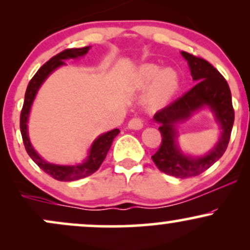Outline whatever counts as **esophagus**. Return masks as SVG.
Instances as JSON below:
<instances>
[{"mask_svg":"<svg viewBox=\"0 0 250 250\" xmlns=\"http://www.w3.org/2000/svg\"><path fill=\"white\" fill-rule=\"evenodd\" d=\"M128 128L129 129H135V130H139V129L143 128V121L139 117H135V119H131L130 121L128 122Z\"/></svg>","mask_w":250,"mask_h":250,"instance_id":"esophagus-1","label":"esophagus"}]
</instances>
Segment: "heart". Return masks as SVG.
Masks as SVG:
<instances>
[{
    "label": "heart",
    "instance_id": "obj_1",
    "mask_svg": "<svg viewBox=\"0 0 250 250\" xmlns=\"http://www.w3.org/2000/svg\"><path fill=\"white\" fill-rule=\"evenodd\" d=\"M134 83L137 88H149V100L154 104H163L174 95L180 84V76L171 68L161 69L156 64H143L136 70Z\"/></svg>",
    "mask_w": 250,
    "mask_h": 250
}]
</instances>
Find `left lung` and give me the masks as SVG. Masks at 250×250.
Segmentation results:
<instances>
[{
    "instance_id": "8db88e82",
    "label": "left lung",
    "mask_w": 250,
    "mask_h": 250,
    "mask_svg": "<svg viewBox=\"0 0 250 250\" xmlns=\"http://www.w3.org/2000/svg\"><path fill=\"white\" fill-rule=\"evenodd\" d=\"M181 54L188 61L189 69L196 84L154 115L155 121L160 123L159 130L162 143L151 159L163 173L179 179H187L202 174L225 154L234 125V109L230 89L219 70L201 57L186 51ZM205 106H208L214 113L223 130L221 137L213 150L205 157H189L183 154L177 146L174 125L185 121L195 111Z\"/></svg>"
}]
</instances>
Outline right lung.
<instances>
[{"instance_id": "add662e5", "label": "right lung", "mask_w": 250, "mask_h": 250, "mask_svg": "<svg viewBox=\"0 0 250 250\" xmlns=\"http://www.w3.org/2000/svg\"><path fill=\"white\" fill-rule=\"evenodd\" d=\"M90 47H83V48H71V49H65L57 54L54 57H51L48 62L37 70V73L34 75L33 79L30 80L29 84H28L27 90H25L23 107H22L21 117H20V128H21L22 140H23L25 150L29 156L31 157L34 162L42 169L44 173L50 175L51 177L57 181H76L83 177H87L89 175L94 174L102 162L104 161L105 156H107L108 150L111 147L114 139L116 135L120 133L119 129H113V130L108 131V133L100 135L99 137L93 142L90 149H89L88 157L83 163L76 166H60L49 163L42 159L39 154L36 153L35 149L31 146L29 135H28V117H29L30 108L33 104L34 99H35L37 91L42 83L45 81L48 76L53 73L54 70L57 69L61 65L65 64L64 60L68 59H77L81 57L88 53Z\"/></svg>"}]
</instances>
